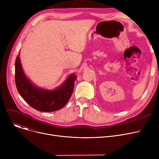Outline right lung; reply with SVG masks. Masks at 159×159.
I'll list each match as a JSON object with an SVG mask.
<instances>
[{"label":"right lung","instance_id":"right-lung-1","mask_svg":"<svg viewBox=\"0 0 159 159\" xmlns=\"http://www.w3.org/2000/svg\"><path fill=\"white\" fill-rule=\"evenodd\" d=\"M15 84L19 94L30 106L43 112H52L62 108L73 93L76 75H70L63 84L54 90L37 87L25 75L19 55L15 61Z\"/></svg>","mask_w":159,"mask_h":159}]
</instances>
